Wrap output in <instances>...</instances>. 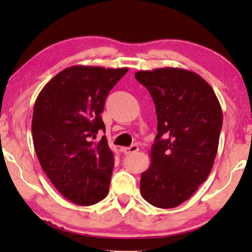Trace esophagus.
Returning a JSON list of instances; mask_svg holds the SVG:
<instances>
[{
  "mask_svg": "<svg viewBox=\"0 0 252 252\" xmlns=\"http://www.w3.org/2000/svg\"><path fill=\"white\" fill-rule=\"evenodd\" d=\"M139 151V147L135 146V144H133V146L131 147H127V148H123V152H125V155L129 156V155H133V153L138 152Z\"/></svg>",
  "mask_w": 252,
  "mask_h": 252,
  "instance_id": "obj_1",
  "label": "esophagus"
}]
</instances>
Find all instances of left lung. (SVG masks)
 Returning a JSON list of instances; mask_svg holds the SVG:
<instances>
[{"label": "left lung", "instance_id": "1", "mask_svg": "<svg viewBox=\"0 0 252 252\" xmlns=\"http://www.w3.org/2000/svg\"><path fill=\"white\" fill-rule=\"evenodd\" d=\"M134 76L150 92L158 119L151 163L141 173L140 191L152 206L174 208L211 171L222 110L210 84L192 71L168 66L138 71Z\"/></svg>", "mask_w": 252, "mask_h": 252}]
</instances>
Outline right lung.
<instances>
[{"instance_id":"1","label":"right lung","mask_w":252,"mask_h":252,"mask_svg":"<svg viewBox=\"0 0 252 252\" xmlns=\"http://www.w3.org/2000/svg\"><path fill=\"white\" fill-rule=\"evenodd\" d=\"M127 67L73 65L51 79L33 109L32 135L42 169L63 197L91 206L109 192L114 159L100 114Z\"/></svg>"}]
</instances>
